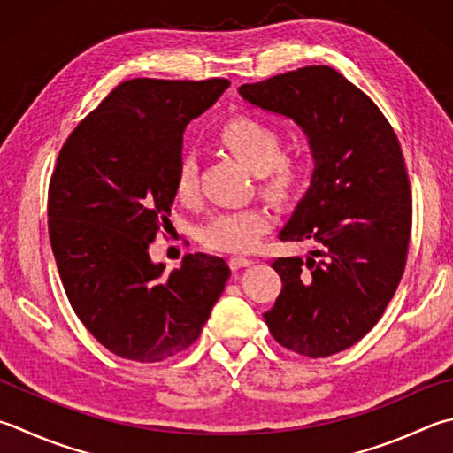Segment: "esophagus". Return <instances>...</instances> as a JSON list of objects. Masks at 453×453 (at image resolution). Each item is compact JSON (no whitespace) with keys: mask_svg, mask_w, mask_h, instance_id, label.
<instances>
[{"mask_svg":"<svg viewBox=\"0 0 453 453\" xmlns=\"http://www.w3.org/2000/svg\"><path fill=\"white\" fill-rule=\"evenodd\" d=\"M228 264H230V268H233V270H238V268L250 266V264H254V260L252 258H244V256H233V258L228 260Z\"/></svg>","mask_w":453,"mask_h":453,"instance_id":"1","label":"esophagus"}]
</instances>
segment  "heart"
I'll return each instance as SVG.
<instances>
[{
    "mask_svg": "<svg viewBox=\"0 0 453 453\" xmlns=\"http://www.w3.org/2000/svg\"><path fill=\"white\" fill-rule=\"evenodd\" d=\"M219 142L242 164L258 173L262 187L272 199H289L303 179V164L281 153V138L270 124L252 116H236L220 126ZM199 189V165L193 156L179 159L175 195L191 203ZM270 212L262 207H246L217 212L201 230V241L212 250L249 252L270 228Z\"/></svg>",
    "mask_w": 453,
    "mask_h": 453,
    "instance_id": "obj_1",
    "label": "heart"
}]
</instances>
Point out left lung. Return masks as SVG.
<instances>
[{"mask_svg":"<svg viewBox=\"0 0 453 453\" xmlns=\"http://www.w3.org/2000/svg\"><path fill=\"white\" fill-rule=\"evenodd\" d=\"M238 94L292 120L313 159L280 241L318 249L272 262L281 292L264 319L289 351L311 359L345 351L377 326L404 272L412 195L396 134L363 90L326 65L242 84Z\"/></svg>","mask_w":453,"mask_h":453,"instance_id":"1","label":"left lung"}]
</instances>
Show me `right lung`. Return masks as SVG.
I'll use <instances>...</instances> for the list:
<instances>
[{
  "mask_svg": "<svg viewBox=\"0 0 453 453\" xmlns=\"http://www.w3.org/2000/svg\"><path fill=\"white\" fill-rule=\"evenodd\" d=\"M226 79H132L68 135L49 185V236L68 302L108 351L157 363L201 335L230 278L219 256L167 274L150 244L167 226L183 132Z\"/></svg>",
  "mask_w": 453,
  "mask_h": 453,
  "instance_id": "1",
  "label": "right lung"
}]
</instances>
